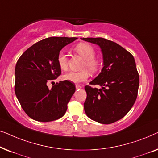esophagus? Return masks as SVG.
Returning <instances> with one entry per match:
<instances>
[{
    "label": "esophagus",
    "mask_w": 158,
    "mask_h": 158,
    "mask_svg": "<svg viewBox=\"0 0 158 158\" xmlns=\"http://www.w3.org/2000/svg\"><path fill=\"white\" fill-rule=\"evenodd\" d=\"M75 88H76V89H81V88H82V86L80 85H75Z\"/></svg>",
    "instance_id": "1"
}]
</instances>
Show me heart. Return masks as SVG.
<instances>
[{
    "label": "heart",
    "mask_w": 158,
    "mask_h": 158,
    "mask_svg": "<svg viewBox=\"0 0 158 158\" xmlns=\"http://www.w3.org/2000/svg\"><path fill=\"white\" fill-rule=\"evenodd\" d=\"M74 49L79 55H81L85 60V62L83 63V66L84 68H87L89 72L93 74L98 72L100 69L101 63L98 59L95 58L96 51L91 45L85 42L79 43L75 47ZM57 61L58 65L62 70H66L68 69V58H67L66 54L63 51H61L58 54ZM88 77H89V73L87 70L78 71V72L70 71L63 75L64 80L75 83L85 81Z\"/></svg>",
    "instance_id": "obj_1"
}]
</instances>
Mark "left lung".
Here are the masks:
<instances>
[{
  "instance_id": "1",
  "label": "left lung",
  "mask_w": 158,
  "mask_h": 158,
  "mask_svg": "<svg viewBox=\"0 0 158 158\" xmlns=\"http://www.w3.org/2000/svg\"><path fill=\"white\" fill-rule=\"evenodd\" d=\"M98 44L103 54L101 73L90 82L101 88L85 85L84 110L88 117L109 124L121 119L133 106L137 97L139 77L132 55L117 43L104 38H83Z\"/></svg>"
}]
</instances>
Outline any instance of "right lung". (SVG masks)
<instances>
[{
  "label": "right lung",
  "mask_w": 158,
  "mask_h": 158,
  "mask_svg": "<svg viewBox=\"0 0 158 158\" xmlns=\"http://www.w3.org/2000/svg\"><path fill=\"white\" fill-rule=\"evenodd\" d=\"M76 37L46 38L30 47L17 61L15 68V94L25 113L38 122H48L61 118L75 91L70 81L57 83L52 88L47 82L61 75L57 56Z\"/></svg>",
  "instance_id": "right-lung-1"
}]
</instances>
